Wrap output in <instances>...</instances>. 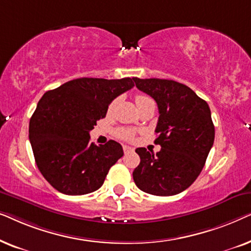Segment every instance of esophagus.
I'll list each match as a JSON object with an SVG mask.
<instances>
[{"label":"esophagus","mask_w":251,"mask_h":251,"mask_svg":"<svg viewBox=\"0 0 251 251\" xmlns=\"http://www.w3.org/2000/svg\"><path fill=\"white\" fill-rule=\"evenodd\" d=\"M123 151H125V153L126 154H128V153H131V152H133V149L132 147H130V146H123Z\"/></svg>","instance_id":"obj_1"}]
</instances>
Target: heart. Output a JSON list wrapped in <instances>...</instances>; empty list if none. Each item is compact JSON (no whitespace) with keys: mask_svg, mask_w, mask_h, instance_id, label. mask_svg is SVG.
<instances>
[{"mask_svg":"<svg viewBox=\"0 0 251 251\" xmlns=\"http://www.w3.org/2000/svg\"><path fill=\"white\" fill-rule=\"evenodd\" d=\"M147 98H149V97H146V96H142V95L137 96L136 99H135V100H136V105L139 104L140 101L146 100ZM113 107H114V101L109 104V106H108V112H111L112 109H113ZM116 133H118V136L120 137V138L126 139V140L132 139V137H133L132 131H130V130H126V129H120V130H118V132H116Z\"/></svg>","mask_w":251,"mask_h":251,"instance_id":"b5f03b06","label":"heart"}]
</instances>
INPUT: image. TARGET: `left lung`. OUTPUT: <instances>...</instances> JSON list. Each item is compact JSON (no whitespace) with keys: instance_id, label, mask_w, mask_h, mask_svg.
<instances>
[{"instance_id":"left-lung-1","label":"left lung","mask_w":251,"mask_h":251,"mask_svg":"<svg viewBox=\"0 0 251 251\" xmlns=\"http://www.w3.org/2000/svg\"><path fill=\"white\" fill-rule=\"evenodd\" d=\"M136 87L151 96L159 108L154 155L136 150L139 166L132 177L139 190L169 197L190 187L203 169L215 139V126L207 101L187 85L163 78L133 77Z\"/></svg>"}]
</instances>
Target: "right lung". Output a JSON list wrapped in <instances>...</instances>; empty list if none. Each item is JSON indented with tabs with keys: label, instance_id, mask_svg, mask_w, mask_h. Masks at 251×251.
Masks as SVG:
<instances>
[{
	"label": "right lung",
	"instance_id": "1",
	"mask_svg": "<svg viewBox=\"0 0 251 251\" xmlns=\"http://www.w3.org/2000/svg\"><path fill=\"white\" fill-rule=\"evenodd\" d=\"M121 80L81 77L40 99L29 121V142L36 166L51 186L67 195H83L104 184L109 168L123 155L115 140L90 143L89 132L105 118L108 105L133 85Z\"/></svg>",
	"mask_w": 251,
	"mask_h": 251
}]
</instances>
